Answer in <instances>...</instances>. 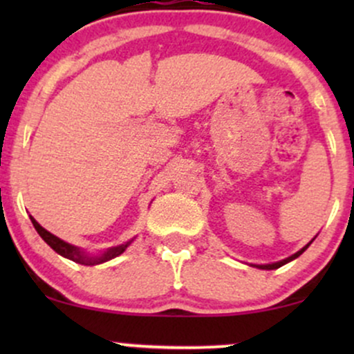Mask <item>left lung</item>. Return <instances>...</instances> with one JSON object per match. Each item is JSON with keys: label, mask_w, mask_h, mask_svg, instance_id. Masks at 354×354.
I'll return each mask as SVG.
<instances>
[{"label": "left lung", "mask_w": 354, "mask_h": 354, "mask_svg": "<svg viewBox=\"0 0 354 354\" xmlns=\"http://www.w3.org/2000/svg\"><path fill=\"white\" fill-rule=\"evenodd\" d=\"M308 246H310V243H308V245H306V246H304V248H303V250H299V251H298V253H295L293 256H290V258L283 259V261L273 263V265H261V266H259V268H261V270H276V268H279V266L286 265V263L293 261V259H295V258H298V256H299V254H301V253H303V251H304V250H306V248H308Z\"/></svg>", "instance_id": "left-lung-1"}]
</instances>
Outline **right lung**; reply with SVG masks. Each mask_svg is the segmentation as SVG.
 Wrapping results in <instances>:
<instances>
[{"label": "right lung", "mask_w": 354, "mask_h": 354, "mask_svg": "<svg viewBox=\"0 0 354 354\" xmlns=\"http://www.w3.org/2000/svg\"><path fill=\"white\" fill-rule=\"evenodd\" d=\"M30 218H31V223H33L35 230L38 231L39 236H41V238L44 239V241H46L48 245H50V246L53 248V250L56 251V253L61 254V256H64V258L71 259V261L81 263V265H98V263L108 261V259L116 258L118 254L123 253V251H124L126 248H128V245H129V243H126V245H120V246H116V248H111V250H108L106 253H104L103 256H88V254H84L83 251L80 250V248H75V246L68 245V243H64L63 239L56 238L55 234L50 233V231L44 230L43 226L39 225V223L36 221V219H35L33 216H30Z\"/></svg>", "instance_id": "1"}]
</instances>
